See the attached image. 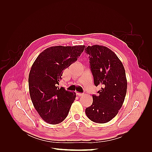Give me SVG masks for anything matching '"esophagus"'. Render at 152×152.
<instances>
[{"mask_svg":"<svg viewBox=\"0 0 152 152\" xmlns=\"http://www.w3.org/2000/svg\"><path fill=\"white\" fill-rule=\"evenodd\" d=\"M77 96H82L84 95V94L80 93H77Z\"/></svg>","mask_w":152,"mask_h":152,"instance_id":"34e87169","label":"esophagus"}]
</instances>
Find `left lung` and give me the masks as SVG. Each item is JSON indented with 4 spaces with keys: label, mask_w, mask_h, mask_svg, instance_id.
<instances>
[{
    "label": "left lung",
    "mask_w": 152,
    "mask_h": 152,
    "mask_svg": "<svg viewBox=\"0 0 152 152\" xmlns=\"http://www.w3.org/2000/svg\"><path fill=\"white\" fill-rule=\"evenodd\" d=\"M85 52L89 55L94 85L102 86L98 95H93V102L86 109V115L94 122L107 123L117 115L125 99V69L117 55L107 47L93 45L87 46Z\"/></svg>",
    "instance_id": "left-lung-1"
}]
</instances>
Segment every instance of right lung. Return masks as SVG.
Masks as SVG:
<instances>
[{"label":"right lung","mask_w":152,"mask_h":152,"mask_svg":"<svg viewBox=\"0 0 152 152\" xmlns=\"http://www.w3.org/2000/svg\"><path fill=\"white\" fill-rule=\"evenodd\" d=\"M85 45L53 46L36 58L28 76L30 98L43 120L58 124L67 117L76 98L75 93L58 86L63 71L77 60Z\"/></svg>","instance_id":"obj_1"}]
</instances>
